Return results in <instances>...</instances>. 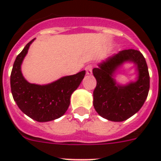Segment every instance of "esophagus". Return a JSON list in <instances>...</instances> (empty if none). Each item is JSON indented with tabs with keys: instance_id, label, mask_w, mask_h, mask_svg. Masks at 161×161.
<instances>
[{
	"instance_id": "34e87169",
	"label": "esophagus",
	"mask_w": 161,
	"mask_h": 161,
	"mask_svg": "<svg viewBox=\"0 0 161 161\" xmlns=\"http://www.w3.org/2000/svg\"><path fill=\"white\" fill-rule=\"evenodd\" d=\"M92 69H93V66H92V64H88L87 66H86L85 69H86V71L87 75H92Z\"/></svg>"
}]
</instances>
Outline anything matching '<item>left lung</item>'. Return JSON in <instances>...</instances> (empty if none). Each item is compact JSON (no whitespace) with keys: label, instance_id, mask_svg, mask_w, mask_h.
<instances>
[{"label":"left lung","instance_id":"left-lung-1","mask_svg":"<svg viewBox=\"0 0 161 161\" xmlns=\"http://www.w3.org/2000/svg\"><path fill=\"white\" fill-rule=\"evenodd\" d=\"M126 61L137 65V81L119 86L113 79L116 69ZM97 80L93 92V106L103 118L113 122H122L139 112L144 105L149 90V75L144 55L135 49H125L109 57L92 69Z\"/></svg>","mask_w":161,"mask_h":161}]
</instances>
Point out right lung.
Segmentation results:
<instances>
[{"mask_svg": "<svg viewBox=\"0 0 161 161\" xmlns=\"http://www.w3.org/2000/svg\"><path fill=\"white\" fill-rule=\"evenodd\" d=\"M33 40L16 58L11 74V90L13 99L22 113L37 122H48L65 113L70 103V96L80 86L86 71L62 77L43 86L27 82L22 74L21 64Z\"/></svg>", "mask_w": 161, "mask_h": 161, "instance_id": "right-lung-1", "label": "right lung"}]
</instances>
